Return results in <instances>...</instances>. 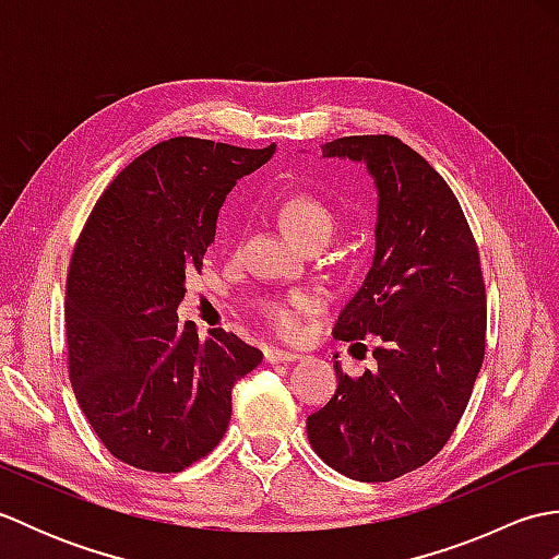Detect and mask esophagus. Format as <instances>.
Wrapping results in <instances>:
<instances>
[{
  "instance_id": "34e87169",
  "label": "esophagus",
  "mask_w": 559,
  "mask_h": 559,
  "mask_svg": "<svg viewBox=\"0 0 559 559\" xmlns=\"http://www.w3.org/2000/svg\"><path fill=\"white\" fill-rule=\"evenodd\" d=\"M298 358H300L298 353L281 350V348H273V346L264 348V360L271 362V365H276V362H293V360H298Z\"/></svg>"
}]
</instances>
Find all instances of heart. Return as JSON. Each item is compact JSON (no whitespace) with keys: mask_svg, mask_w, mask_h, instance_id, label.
<instances>
[{"mask_svg":"<svg viewBox=\"0 0 559 559\" xmlns=\"http://www.w3.org/2000/svg\"><path fill=\"white\" fill-rule=\"evenodd\" d=\"M278 221L300 247L310 242L326 245L338 228L336 211L322 197L310 192H295L283 199L278 204ZM319 310H322V298L312 290L269 295L257 305L261 322L286 338L298 334L305 319Z\"/></svg>","mask_w":559,"mask_h":559,"instance_id":"heart-1","label":"heart"}]
</instances>
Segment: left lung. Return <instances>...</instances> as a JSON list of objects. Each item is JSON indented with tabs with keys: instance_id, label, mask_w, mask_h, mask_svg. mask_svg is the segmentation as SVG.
I'll return each mask as SVG.
<instances>
[{
	"instance_id": "left-lung-1",
	"label": "left lung",
	"mask_w": 559,
	"mask_h": 559,
	"mask_svg": "<svg viewBox=\"0 0 559 559\" xmlns=\"http://www.w3.org/2000/svg\"><path fill=\"white\" fill-rule=\"evenodd\" d=\"M322 153L365 163L379 192L372 269L334 329L374 338L377 367L348 377L336 360L307 437L343 476L386 483L437 456L468 406L488 329L478 245L444 177L401 139L341 136Z\"/></svg>"
}]
</instances>
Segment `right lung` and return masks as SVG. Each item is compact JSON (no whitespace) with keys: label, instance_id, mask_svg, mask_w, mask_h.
<instances>
[{"label":"right lung","instance_id":"1","mask_svg":"<svg viewBox=\"0 0 559 559\" xmlns=\"http://www.w3.org/2000/svg\"><path fill=\"white\" fill-rule=\"evenodd\" d=\"M276 144L237 148L175 136L141 153L96 201L67 276V362L79 406L129 466L180 473L228 430L233 386L261 350L223 329L177 324L218 211Z\"/></svg>","mask_w":559,"mask_h":559}]
</instances>
